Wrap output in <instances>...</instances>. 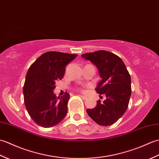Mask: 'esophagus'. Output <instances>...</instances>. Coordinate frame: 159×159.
I'll list each match as a JSON object with an SVG mask.
<instances>
[{
  "label": "esophagus",
  "mask_w": 159,
  "mask_h": 159,
  "mask_svg": "<svg viewBox=\"0 0 159 159\" xmlns=\"http://www.w3.org/2000/svg\"><path fill=\"white\" fill-rule=\"evenodd\" d=\"M80 96L81 97V98H82L83 100H87V98L86 96H82V95H80Z\"/></svg>",
  "instance_id": "34e87169"
}]
</instances>
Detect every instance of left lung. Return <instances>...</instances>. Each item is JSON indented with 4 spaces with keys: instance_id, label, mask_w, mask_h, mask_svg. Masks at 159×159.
<instances>
[{
    "instance_id": "8db88e82",
    "label": "left lung",
    "mask_w": 159,
    "mask_h": 159,
    "mask_svg": "<svg viewBox=\"0 0 159 159\" xmlns=\"http://www.w3.org/2000/svg\"><path fill=\"white\" fill-rule=\"evenodd\" d=\"M81 57L90 61L98 70L102 79L96 90L98 93L106 96L103 102L98 100L93 109H87V113L98 124L111 126L123 116L128 108L131 95L129 72L120 57L106 50L83 54Z\"/></svg>"
}]
</instances>
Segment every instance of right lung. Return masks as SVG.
<instances>
[{
  "label": "right lung",
  "mask_w": 159,
  "mask_h": 159,
  "mask_svg": "<svg viewBox=\"0 0 159 159\" xmlns=\"http://www.w3.org/2000/svg\"><path fill=\"white\" fill-rule=\"evenodd\" d=\"M77 55L59 52L43 53L30 66L23 87L25 107L31 119L43 128L52 127L63 120L67 112L70 94L57 97L53 91L61 80L66 66Z\"/></svg>",
  "instance_id": "obj_1"
}]
</instances>
